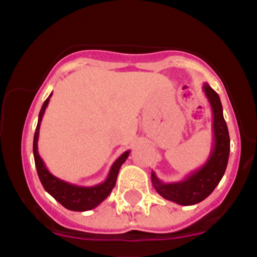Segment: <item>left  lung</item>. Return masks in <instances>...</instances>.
<instances>
[{"label":"left lung","mask_w":257,"mask_h":257,"mask_svg":"<svg viewBox=\"0 0 257 257\" xmlns=\"http://www.w3.org/2000/svg\"><path fill=\"white\" fill-rule=\"evenodd\" d=\"M203 90L208 98L211 104L212 115V129H213V144L207 162L200 168L195 169L187 175L182 181L164 184L156 177L155 172L151 173L155 190L164 199L175 202L181 206H193L202 202L215 190L218 182L221 181L222 176L229 160V151H230V138L229 131L222 115V104L220 97L208 84L203 85Z\"/></svg>","instance_id":"1"}]
</instances>
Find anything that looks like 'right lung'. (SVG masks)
Listing matches in <instances>:
<instances>
[{"label":"right lung","mask_w":257,"mask_h":257,"mask_svg":"<svg viewBox=\"0 0 257 257\" xmlns=\"http://www.w3.org/2000/svg\"><path fill=\"white\" fill-rule=\"evenodd\" d=\"M50 97L51 94L44 102L41 110H40L39 122H37V126H36L35 137H33V156H35L37 175H39L40 181H41L44 189L55 200L61 203L64 208L77 212L89 211V209L95 208L98 204H101L107 196L110 195V193L112 191L113 186L116 184V178H117V175H119L120 167L122 166V163L128 159L131 151L128 150L125 153H122L112 164L106 180L101 182V184L94 185V186H77V185L70 184V182L63 181L61 178L51 175L45 164H44V162H42L41 156L39 155V146H37L42 116L45 113L46 107H48L49 101H50Z\"/></svg>","instance_id":"right-lung-1"}]
</instances>
